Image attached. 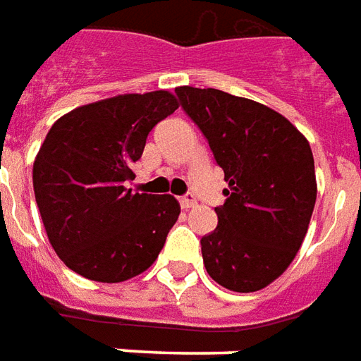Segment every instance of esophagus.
<instances>
[{"mask_svg":"<svg viewBox=\"0 0 361 361\" xmlns=\"http://www.w3.org/2000/svg\"><path fill=\"white\" fill-rule=\"evenodd\" d=\"M178 202H180V208L188 209V208H192L194 204H196V198H194V194L186 192L185 196H180V198H178Z\"/></svg>","mask_w":361,"mask_h":361,"instance_id":"esophagus-1","label":"esophagus"}]
</instances>
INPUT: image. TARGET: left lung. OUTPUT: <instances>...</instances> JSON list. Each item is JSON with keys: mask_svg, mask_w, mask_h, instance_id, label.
<instances>
[{"mask_svg": "<svg viewBox=\"0 0 361 361\" xmlns=\"http://www.w3.org/2000/svg\"><path fill=\"white\" fill-rule=\"evenodd\" d=\"M175 93L229 185L217 227L200 239L204 267L227 290H262L290 267L307 233L317 200L309 142L257 101L188 85Z\"/></svg>", "mask_w": 361, "mask_h": 361, "instance_id": "8db88e82", "label": "left lung"}]
</instances>
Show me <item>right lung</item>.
I'll return each mask as SVG.
<instances>
[{
    "label": "right lung",
    "mask_w": 361,
    "mask_h": 361,
    "mask_svg": "<svg viewBox=\"0 0 361 361\" xmlns=\"http://www.w3.org/2000/svg\"><path fill=\"white\" fill-rule=\"evenodd\" d=\"M176 109L169 91L118 94L63 114L46 134L32 167L35 198L56 255L79 276L124 282L159 257L180 206L126 183L149 132Z\"/></svg>",
    "instance_id": "1"
}]
</instances>
